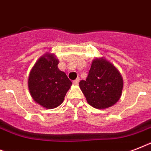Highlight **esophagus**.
<instances>
[{
  "label": "esophagus",
  "instance_id": "1",
  "mask_svg": "<svg viewBox=\"0 0 151 151\" xmlns=\"http://www.w3.org/2000/svg\"><path fill=\"white\" fill-rule=\"evenodd\" d=\"M79 81H80V78H77L75 79V80L73 81V84H75V85H77V84H78V83H79Z\"/></svg>",
  "mask_w": 151,
  "mask_h": 151
}]
</instances>
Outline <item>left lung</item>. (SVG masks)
I'll use <instances>...</instances> for the list:
<instances>
[{"instance_id": "obj_1", "label": "left lung", "mask_w": 151, "mask_h": 151, "mask_svg": "<svg viewBox=\"0 0 151 151\" xmlns=\"http://www.w3.org/2000/svg\"><path fill=\"white\" fill-rule=\"evenodd\" d=\"M79 85L89 105L96 109H105L119 100L123 88V80L114 65L103 59H96L86 80Z\"/></svg>"}]
</instances>
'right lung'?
Listing matches in <instances>:
<instances>
[{
    "mask_svg": "<svg viewBox=\"0 0 151 151\" xmlns=\"http://www.w3.org/2000/svg\"><path fill=\"white\" fill-rule=\"evenodd\" d=\"M58 59L52 54H45L32 68L28 86L34 101L47 109L57 107L64 100L72 82L64 72L59 70Z\"/></svg>",
    "mask_w": 151,
    "mask_h": 151,
    "instance_id": "add662e5",
    "label": "right lung"
}]
</instances>
